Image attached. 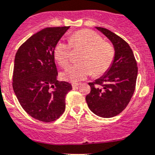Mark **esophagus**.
<instances>
[{"instance_id": "34e87169", "label": "esophagus", "mask_w": 155, "mask_h": 155, "mask_svg": "<svg viewBox=\"0 0 155 155\" xmlns=\"http://www.w3.org/2000/svg\"><path fill=\"white\" fill-rule=\"evenodd\" d=\"M78 86H79L78 83H72V87L74 89H78Z\"/></svg>"}]
</instances>
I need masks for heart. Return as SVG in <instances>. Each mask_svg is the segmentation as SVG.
I'll list each match as a JSON object with an SVG mask.
<instances>
[{"mask_svg": "<svg viewBox=\"0 0 155 155\" xmlns=\"http://www.w3.org/2000/svg\"><path fill=\"white\" fill-rule=\"evenodd\" d=\"M71 47L74 50L83 51L78 58V64L70 66L62 73L64 80L79 82L90 75L100 77L110 69L115 58V49L102 37L89 29H84L70 36V43L58 41L54 48V56L62 67L69 66L71 61Z\"/></svg>", "mask_w": 155, "mask_h": 155, "instance_id": "b5f03b06", "label": "heart"}]
</instances>
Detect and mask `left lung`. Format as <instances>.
<instances>
[{"label":"left lung","mask_w":155,"mask_h":155,"mask_svg":"<svg viewBox=\"0 0 155 155\" xmlns=\"http://www.w3.org/2000/svg\"><path fill=\"white\" fill-rule=\"evenodd\" d=\"M96 28L112 42L116 54L109 70L95 81L89 83L91 91L85 100L94 114L111 118L123 112L132 97L137 79V62L126 41L108 29Z\"/></svg>","instance_id":"1"}]
</instances>
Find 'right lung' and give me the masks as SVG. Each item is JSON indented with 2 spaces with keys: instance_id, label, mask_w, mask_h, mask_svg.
Segmentation results:
<instances>
[{
  "instance_id": "obj_1",
  "label": "right lung",
  "mask_w": 155,
  "mask_h": 155,
  "mask_svg": "<svg viewBox=\"0 0 155 155\" xmlns=\"http://www.w3.org/2000/svg\"><path fill=\"white\" fill-rule=\"evenodd\" d=\"M70 27L42 29L18 49L14 60L12 88L20 105L43 122L56 120L66 108V96L72 89L57 80L54 48Z\"/></svg>"
}]
</instances>
